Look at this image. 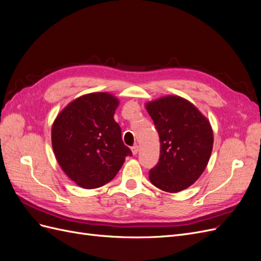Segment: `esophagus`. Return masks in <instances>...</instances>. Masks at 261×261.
Here are the masks:
<instances>
[{"instance_id": "34e87169", "label": "esophagus", "mask_w": 261, "mask_h": 261, "mask_svg": "<svg viewBox=\"0 0 261 261\" xmlns=\"http://www.w3.org/2000/svg\"><path fill=\"white\" fill-rule=\"evenodd\" d=\"M138 151H139V147H138V146H134V147H132V152H133V154H134V155H136V154L138 153Z\"/></svg>"}]
</instances>
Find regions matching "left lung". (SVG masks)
<instances>
[{"instance_id": "obj_1", "label": "left lung", "mask_w": 261, "mask_h": 261, "mask_svg": "<svg viewBox=\"0 0 261 261\" xmlns=\"http://www.w3.org/2000/svg\"><path fill=\"white\" fill-rule=\"evenodd\" d=\"M146 109L160 137L159 162L149 172L151 183L168 193H178L200 177L213 147L208 118L192 102L165 96L147 102Z\"/></svg>"}]
</instances>
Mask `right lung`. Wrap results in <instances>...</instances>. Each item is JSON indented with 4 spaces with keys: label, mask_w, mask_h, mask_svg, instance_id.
<instances>
[{
    "label": "right lung",
    "mask_w": 261,
    "mask_h": 261,
    "mask_svg": "<svg viewBox=\"0 0 261 261\" xmlns=\"http://www.w3.org/2000/svg\"><path fill=\"white\" fill-rule=\"evenodd\" d=\"M118 105L112 93L91 92L69 102L55 117L51 130L55 159L78 186H103L132 155L114 120Z\"/></svg>",
    "instance_id": "obj_1"
}]
</instances>
